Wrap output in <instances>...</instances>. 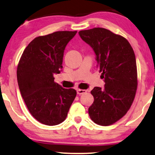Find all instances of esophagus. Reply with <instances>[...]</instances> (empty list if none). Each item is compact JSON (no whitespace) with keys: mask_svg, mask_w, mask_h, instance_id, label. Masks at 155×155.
<instances>
[{"mask_svg":"<svg viewBox=\"0 0 155 155\" xmlns=\"http://www.w3.org/2000/svg\"><path fill=\"white\" fill-rule=\"evenodd\" d=\"M77 91V94H78V95H82V94H84V93H87V91L84 90V89H78Z\"/></svg>","mask_w":155,"mask_h":155,"instance_id":"34e87169","label":"esophagus"}]
</instances>
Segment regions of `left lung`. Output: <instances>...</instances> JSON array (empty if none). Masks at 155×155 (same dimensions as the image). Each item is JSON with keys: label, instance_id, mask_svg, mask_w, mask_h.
<instances>
[{"label": "left lung", "instance_id": "obj_1", "mask_svg": "<svg viewBox=\"0 0 155 155\" xmlns=\"http://www.w3.org/2000/svg\"><path fill=\"white\" fill-rule=\"evenodd\" d=\"M78 34L92 47L97 65L104 79V88L91 91L94 102L88 108L92 121L110 126L119 121L131 106L138 88L136 56L131 45L121 35L95 27Z\"/></svg>", "mask_w": 155, "mask_h": 155}]
</instances>
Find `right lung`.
<instances>
[{
	"mask_svg": "<svg viewBox=\"0 0 155 155\" xmlns=\"http://www.w3.org/2000/svg\"><path fill=\"white\" fill-rule=\"evenodd\" d=\"M77 32L60 31L36 37L26 47L17 65V82L26 106L45 125L64 121L77 96L76 90L62 88L53 76L60 73L65 47Z\"/></svg>",
	"mask_w": 155,
	"mask_h": 155,
	"instance_id": "add662e5",
	"label": "right lung"
}]
</instances>
